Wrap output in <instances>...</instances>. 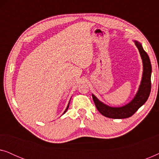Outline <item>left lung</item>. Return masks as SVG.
<instances>
[{"mask_svg":"<svg viewBox=\"0 0 159 159\" xmlns=\"http://www.w3.org/2000/svg\"><path fill=\"white\" fill-rule=\"evenodd\" d=\"M134 44L138 48L140 57L142 58L143 71L140 84L138 92L133 99L125 106L114 107L105 104L98 99L95 95L92 94L93 101L97 109L104 116L111 119H125L132 116L140 108L148 98L151 89V72L152 67L149 56L144 51L142 44L137 40H134Z\"/></svg>","mask_w":159,"mask_h":159,"instance_id":"obj_1","label":"left lung"}]
</instances>
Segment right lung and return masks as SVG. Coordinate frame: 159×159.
<instances>
[{"label":"right lung","instance_id":"obj_1","mask_svg":"<svg viewBox=\"0 0 159 159\" xmlns=\"http://www.w3.org/2000/svg\"><path fill=\"white\" fill-rule=\"evenodd\" d=\"M71 100V99H70ZM69 103H70V101H69V103H68V106H67V107H66V109H65V111H64V113H63V114H65V113H66V111H67V109H68V108H69Z\"/></svg>","mask_w":159,"mask_h":159}]
</instances>
